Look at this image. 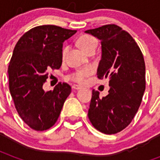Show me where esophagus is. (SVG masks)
Returning a JSON list of instances; mask_svg holds the SVG:
<instances>
[{
    "mask_svg": "<svg viewBox=\"0 0 160 160\" xmlns=\"http://www.w3.org/2000/svg\"><path fill=\"white\" fill-rule=\"evenodd\" d=\"M72 88H73V90H80V89H81V87H80V86H78V85H73V86H72Z\"/></svg>",
    "mask_w": 160,
    "mask_h": 160,
    "instance_id": "34e87169",
    "label": "esophagus"
}]
</instances>
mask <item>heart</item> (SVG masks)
Masks as SVG:
<instances>
[{"instance_id":"b5f03b06","label":"heart","mask_w":160,"mask_h":160,"mask_svg":"<svg viewBox=\"0 0 160 160\" xmlns=\"http://www.w3.org/2000/svg\"><path fill=\"white\" fill-rule=\"evenodd\" d=\"M78 43H79L80 48L87 54H90L92 51H95L98 46L97 39L91 35H82L81 37H80L78 39ZM68 50V46L65 45L62 49L63 57L66 56ZM92 73H93L92 67H84V68L75 70L74 72L69 74L68 79L72 81L76 82V83H83L87 77H89L91 74H92Z\"/></svg>"}]
</instances>
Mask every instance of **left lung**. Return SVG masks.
<instances>
[{"mask_svg": "<svg viewBox=\"0 0 160 160\" xmlns=\"http://www.w3.org/2000/svg\"><path fill=\"white\" fill-rule=\"evenodd\" d=\"M101 40L98 79H109L107 96L92 90L89 120L96 129L117 134L128 127L141 105L146 88L144 57L129 33L111 24L86 31Z\"/></svg>", "mask_w": 160, "mask_h": 160, "instance_id": "left-lung-1", "label": "left lung"}]
</instances>
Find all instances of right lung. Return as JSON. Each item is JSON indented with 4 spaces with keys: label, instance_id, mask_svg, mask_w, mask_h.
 <instances>
[{
    "label": "right lung",
    "instance_id": "add662e5",
    "mask_svg": "<svg viewBox=\"0 0 160 160\" xmlns=\"http://www.w3.org/2000/svg\"><path fill=\"white\" fill-rule=\"evenodd\" d=\"M77 31L53 25L36 26L16 43L8 66L9 90L19 117L31 128L47 130L56 123L71 87L59 82L44 92L49 69L62 62L63 42Z\"/></svg>",
    "mask_w": 160,
    "mask_h": 160
}]
</instances>
